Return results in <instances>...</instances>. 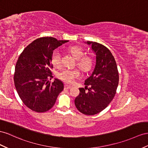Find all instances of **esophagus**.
Segmentation results:
<instances>
[{
	"label": "esophagus",
	"instance_id": "1",
	"mask_svg": "<svg viewBox=\"0 0 148 148\" xmlns=\"http://www.w3.org/2000/svg\"><path fill=\"white\" fill-rule=\"evenodd\" d=\"M64 88H65V89H71L72 88V86H69V85H67V84H65V85H64Z\"/></svg>",
	"mask_w": 148,
	"mask_h": 148
}]
</instances>
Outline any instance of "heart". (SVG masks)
Returning <instances> with one entry per match:
<instances>
[{
	"mask_svg": "<svg viewBox=\"0 0 148 148\" xmlns=\"http://www.w3.org/2000/svg\"><path fill=\"white\" fill-rule=\"evenodd\" d=\"M68 50L71 53L74 58L77 60V66L82 71L87 72L91 69L93 65V61L91 58L89 56H84V51L77 45L70 46ZM51 61L54 67H59L61 64V56L58 49H56L52 52L51 56ZM81 75V73L77 69H64L59 72L58 77L68 84H73L75 80Z\"/></svg>",
	"mask_w": 148,
	"mask_h": 148,
	"instance_id": "heart-1",
	"label": "heart"
}]
</instances>
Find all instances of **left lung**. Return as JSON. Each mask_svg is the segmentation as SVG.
<instances>
[{"instance_id": "obj_1", "label": "left lung", "mask_w": 148, "mask_h": 148, "mask_svg": "<svg viewBox=\"0 0 148 148\" xmlns=\"http://www.w3.org/2000/svg\"><path fill=\"white\" fill-rule=\"evenodd\" d=\"M86 43L91 45L95 53L96 65L91 75L86 79L85 89L79 88L80 93L74 103L84 114L94 115L104 110L113 99L118 86L119 74L114 58L106 47L96 42Z\"/></svg>"}]
</instances>
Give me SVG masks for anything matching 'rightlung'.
Here are the masks:
<instances>
[{"label": "right lung", "instance_id": "add662e5", "mask_svg": "<svg viewBox=\"0 0 148 148\" xmlns=\"http://www.w3.org/2000/svg\"><path fill=\"white\" fill-rule=\"evenodd\" d=\"M69 40H58L54 37H40L28 45L17 61L14 84L24 104L33 111L46 112L54 105L64 89L63 82L53 77L51 68V56L54 49Z\"/></svg>", "mask_w": 148, "mask_h": 148}]
</instances>
